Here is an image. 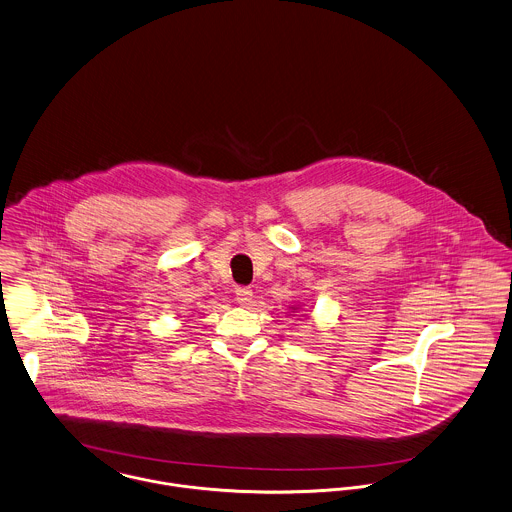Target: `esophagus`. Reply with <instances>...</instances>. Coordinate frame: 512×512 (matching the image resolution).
Wrapping results in <instances>:
<instances>
[{
  "label": "esophagus",
  "instance_id": "obj_1",
  "mask_svg": "<svg viewBox=\"0 0 512 512\" xmlns=\"http://www.w3.org/2000/svg\"><path fill=\"white\" fill-rule=\"evenodd\" d=\"M235 299H237L239 305L247 307V305H251V301H253V291L247 289V287H237V289H235Z\"/></svg>",
  "mask_w": 512,
  "mask_h": 512
}]
</instances>
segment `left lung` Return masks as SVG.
Returning a JSON list of instances; mask_svg holds the SVG:
<instances>
[{
	"label": "left lung",
	"mask_w": 512,
	"mask_h": 512,
	"mask_svg": "<svg viewBox=\"0 0 512 512\" xmlns=\"http://www.w3.org/2000/svg\"><path fill=\"white\" fill-rule=\"evenodd\" d=\"M293 312H297V308L293 307Z\"/></svg>",
	"instance_id": "1"
}]
</instances>
